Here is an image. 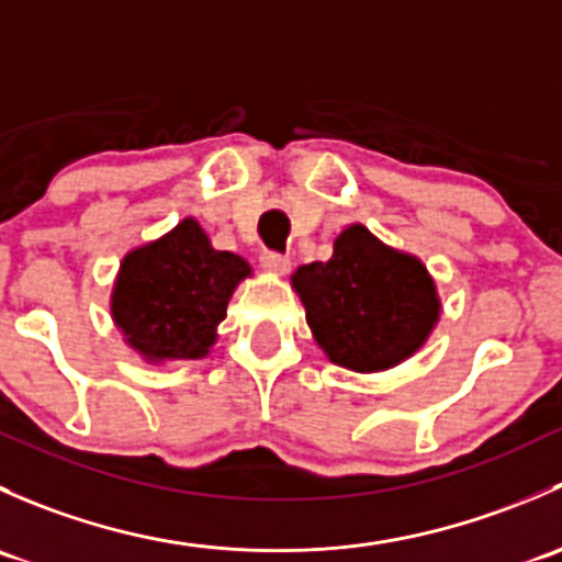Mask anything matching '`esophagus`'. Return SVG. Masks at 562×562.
<instances>
[{"mask_svg": "<svg viewBox=\"0 0 562 562\" xmlns=\"http://www.w3.org/2000/svg\"><path fill=\"white\" fill-rule=\"evenodd\" d=\"M260 263H263V269L271 271V274H288V271H291V258L282 252H274V249H266V252L260 255Z\"/></svg>", "mask_w": 562, "mask_h": 562, "instance_id": "1", "label": "esophagus"}]
</instances>
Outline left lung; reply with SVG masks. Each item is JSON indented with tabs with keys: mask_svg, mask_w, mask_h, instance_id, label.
I'll list each match as a JSON object with an SVG mask.
<instances>
[{
	"mask_svg": "<svg viewBox=\"0 0 562 562\" xmlns=\"http://www.w3.org/2000/svg\"><path fill=\"white\" fill-rule=\"evenodd\" d=\"M291 282L315 342L353 372L391 370L411 359L440 317L427 266L386 247L364 225L345 228L331 258L299 266Z\"/></svg>",
	"mask_w": 562,
	"mask_h": 562,
	"instance_id": "8db88e82",
	"label": "left lung"
}]
</instances>
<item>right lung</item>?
Wrapping results in <instances>:
<instances>
[{
  "label": "right lung",
  "instance_id": "1",
  "mask_svg": "<svg viewBox=\"0 0 562 562\" xmlns=\"http://www.w3.org/2000/svg\"><path fill=\"white\" fill-rule=\"evenodd\" d=\"M252 274L241 255L214 249L192 217L124 255L111 296L113 323L146 361L203 359L231 296Z\"/></svg>",
  "mask_w": 562,
  "mask_h": 562
}]
</instances>
